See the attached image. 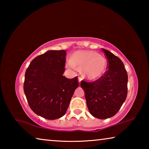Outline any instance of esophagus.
Masks as SVG:
<instances>
[{"instance_id":"34e87169","label":"esophagus","mask_w":149,"mask_h":149,"mask_svg":"<svg viewBox=\"0 0 149 149\" xmlns=\"http://www.w3.org/2000/svg\"><path fill=\"white\" fill-rule=\"evenodd\" d=\"M82 80V79H81V77H79V78H78V81H79V84L80 85V83H81V81Z\"/></svg>"}]
</instances>
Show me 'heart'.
Segmentation results:
<instances>
[{
	"label": "heart",
	"instance_id": "heart-1",
	"mask_svg": "<svg viewBox=\"0 0 149 149\" xmlns=\"http://www.w3.org/2000/svg\"><path fill=\"white\" fill-rule=\"evenodd\" d=\"M68 67L81 70L83 76L89 80L101 78L107 72L108 61L105 57L91 50H77L68 62Z\"/></svg>",
	"mask_w": 149,
	"mask_h": 149
}]
</instances>
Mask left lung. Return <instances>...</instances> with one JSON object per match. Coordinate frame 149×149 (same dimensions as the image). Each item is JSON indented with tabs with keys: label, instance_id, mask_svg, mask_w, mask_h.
<instances>
[{
	"label": "left lung",
	"instance_id": "1",
	"mask_svg": "<svg viewBox=\"0 0 149 149\" xmlns=\"http://www.w3.org/2000/svg\"><path fill=\"white\" fill-rule=\"evenodd\" d=\"M108 60V70L93 82L81 81L90 114L99 119H107L119 111L127 95V72L119 58L102 49Z\"/></svg>",
	"mask_w": 149,
	"mask_h": 149
}]
</instances>
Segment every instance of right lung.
Segmentation results:
<instances>
[{
  "label": "right lung",
  "mask_w": 149,
  "mask_h": 149,
  "mask_svg": "<svg viewBox=\"0 0 149 149\" xmlns=\"http://www.w3.org/2000/svg\"><path fill=\"white\" fill-rule=\"evenodd\" d=\"M65 56L64 50H48L32 60L25 74L24 90L29 107L45 119L62 117L79 86L77 77L63 75Z\"/></svg>",
  "instance_id": "1"
}]
</instances>
